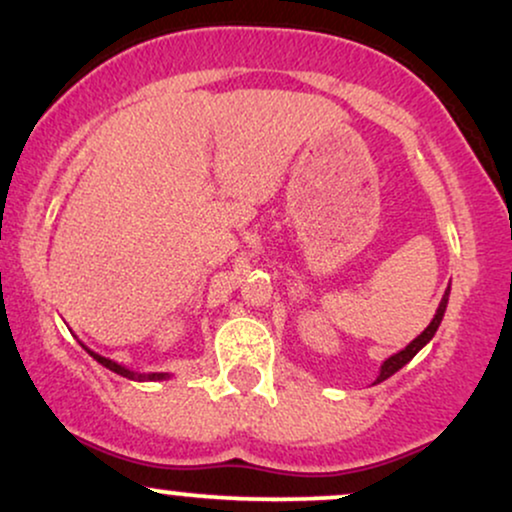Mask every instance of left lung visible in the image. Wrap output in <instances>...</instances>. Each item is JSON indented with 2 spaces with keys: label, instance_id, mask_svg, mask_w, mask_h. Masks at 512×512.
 Returning a JSON list of instances; mask_svg holds the SVG:
<instances>
[{
  "label": "left lung",
  "instance_id": "obj_1",
  "mask_svg": "<svg viewBox=\"0 0 512 512\" xmlns=\"http://www.w3.org/2000/svg\"><path fill=\"white\" fill-rule=\"evenodd\" d=\"M449 294H451V285L446 287V292H444V296H441V301H439V308H437V313H434V318H432V323L425 327V330H422L418 337L413 339V342H410L406 349H401L399 353H394V356H389L387 361H384L382 365H380V375H377V380H375V384H380V382H384L387 380V377H391L394 375V372H399L403 365L406 363H410L415 358V353H418L422 346H427L432 342V337L434 334H437V330H439V325H441V320H444V313H446V304H449Z\"/></svg>",
  "mask_w": 512,
  "mask_h": 512
}]
</instances>
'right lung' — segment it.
I'll return each mask as SVG.
<instances>
[{
  "label": "right lung",
  "instance_id": "obj_1",
  "mask_svg": "<svg viewBox=\"0 0 512 512\" xmlns=\"http://www.w3.org/2000/svg\"><path fill=\"white\" fill-rule=\"evenodd\" d=\"M82 346H85V344H82ZM85 351L90 353V356L94 358V361H97V363H102L104 368H109L111 372H116V375H121V377H128V380H135V382H163V380H170V375H168V372H135V370L125 368V365H121V363L111 361V358H106V356H99L97 351L87 349V346H85Z\"/></svg>",
  "mask_w": 512,
  "mask_h": 512
}]
</instances>
